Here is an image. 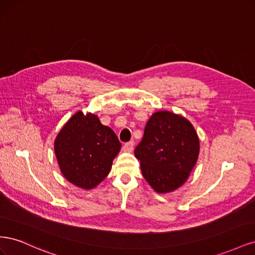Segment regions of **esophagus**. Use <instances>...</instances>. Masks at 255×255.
Returning a JSON list of instances; mask_svg holds the SVG:
<instances>
[{"mask_svg": "<svg viewBox=\"0 0 255 255\" xmlns=\"http://www.w3.org/2000/svg\"><path fill=\"white\" fill-rule=\"evenodd\" d=\"M123 150H125L126 152H132L134 150V142L128 141V142L125 143V145H123Z\"/></svg>", "mask_w": 255, "mask_h": 255, "instance_id": "obj_1", "label": "esophagus"}]
</instances>
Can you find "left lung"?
Listing matches in <instances>:
<instances>
[{"label": "left lung", "mask_w": 255, "mask_h": 255, "mask_svg": "<svg viewBox=\"0 0 255 255\" xmlns=\"http://www.w3.org/2000/svg\"><path fill=\"white\" fill-rule=\"evenodd\" d=\"M199 151V137L191 123L180 115L160 111L146 122L135 156L150 186L158 194H167L186 182Z\"/></svg>", "instance_id": "1"}]
</instances>
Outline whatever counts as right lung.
Returning <instances> with one entry per match:
<instances>
[{
    "mask_svg": "<svg viewBox=\"0 0 255 255\" xmlns=\"http://www.w3.org/2000/svg\"><path fill=\"white\" fill-rule=\"evenodd\" d=\"M121 143L95 114L75 113L60 129L54 151L61 173L75 186L92 189L110 173Z\"/></svg>",
    "mask_w": 255,
    "mask_h": 255,
    "instance_id": "add662e5",
    "label": "right lung"
}]
</instances>
